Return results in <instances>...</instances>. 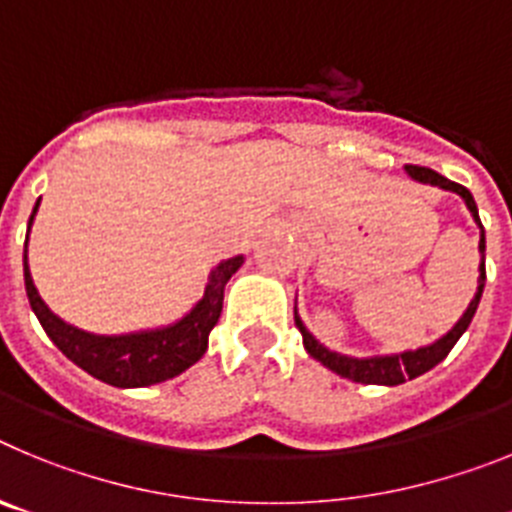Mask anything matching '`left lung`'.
<instances>
[{"label":"left lung","instance_id":"8db88e82","mask_svg":"<svg viewBox=\"0 0 512 512\" xmlns=\"http://www.w3.org/2000/svg\"><path fill=\"white\" fill-rule=\"evenodd\" d=\"M410 179L420 184H431V187L443 189V192H454L459 194L467 210L472 212L474 223L479 225V279H477V292H474L472 302L467 305L464 315L454 323V328L449 333H443L438 341L428 343V346H420L415 351H400V354H384V356H346V354H338V351H330L328 346L318 341V338L312 336L310 330L305 328L302 323L300 312H297L295 305V325L300 328L302 333V346H305L307 354L312 356L315 361L330 369V372H336L338 377L343 379H351V382H361V384H384V387H397L402 384L405 379H415L420 374L431 372L433 366L441 364L446 356H449L451 348L456 346L461 336H464V330L469 328L472 323L474 312H477L479 300H482V289H485V228L479 223V212H477V202H474L472 192L467 187H461V184L449 182L446 176L436 174V171L425 169V166H405Z\"/></svg>","mask_w":512,"mask_h":512}]
</instances>
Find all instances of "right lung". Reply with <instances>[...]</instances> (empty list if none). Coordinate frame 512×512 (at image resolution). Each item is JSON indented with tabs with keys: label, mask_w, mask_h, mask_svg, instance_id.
I'll list each match as a JSON object with an SVG mask.
<instances>
[{
	"label": "right lung",
	"mask_w": 512,
	"mask_h": 512,
	"mask_svg": "<svg viewBox=\"0 0 512 512\" xmlns=\"http://www.w3.org/2000/svg\"><path fill=\"white\" fill-rule=\"evenodd\" d=\"M38 207L40 200L35 202L33 215L27 220L25 253H22L27 300H30L35 318L40 320L48 338L56 343L66 359L74 361L79 369L92 374L99 382L130 390V387H151V384L179 377L205 356L210 330L215 328L220 310H223L225 284L243 266L246 261L243 256H233V259L212 266L202 297L194 302L187 315L174 323L120 333V336H99V333H89V330H81L58 318L38 295V287H35L30 266H27V241H30Z\"/></svg>",
	"instance_id": "obj_1"
}]
</instances>
